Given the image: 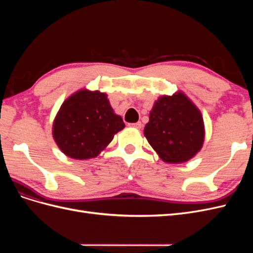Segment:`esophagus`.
Listing matches in <instances>:
<instances>
[{
  "label": "esophagus",
  "mask_w": 253,
  "mask_h": 253,
  "mask_svg": "<svg viewBox=\"0 0 253 253\" xmlns=\"http://www.w3.org/2000/svg\"><path fill=\"white\" fill-rule=\"evenodd\" d=\"M133 127H135V128H141L142 127V124H141V122L140 121H138V122H136V124H132L131 125Z\"/></svg>",
  "instance_id": "1"
}]
</instances>
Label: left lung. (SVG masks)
Here are the masks:
<instances>
[{
	"mask_svg": "<svg viewBox=\"0 0 253 253\" xmlns=\"http://www.w3.org/2000/svg\"><path fill=\"white\" fill-rule=\"evenodd\" d=\"M143 134L165 163H186L203 148L204 119L197 106L179 90L157 99Z\"/></svg>",
	"mask_w": 253,
	"mask_h": 253,
	"instance_id": "obj_1",
	"label": "left lung"
}]
</instances>
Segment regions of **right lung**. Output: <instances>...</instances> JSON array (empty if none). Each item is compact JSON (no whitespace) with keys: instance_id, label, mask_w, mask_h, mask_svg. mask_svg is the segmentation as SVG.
I'll list each match as a JSON object with an SVG mask.
<instances>
[{"instance_id":"right-lung-1","label":"right lung","mask_w":253,"mask_h":253,"mask_svg":"<svg viewBox=\"0 0 253 253\" xmlns=\"http://www.w3.org/2000/svg\"><path fill=\"white\" fill-rule=\"evenodd\" d=\"M125 126L108 95L83 88L61 105L52 124V137L66 156L84 160L97 157Z\"/></svg>"}]
</instances>
